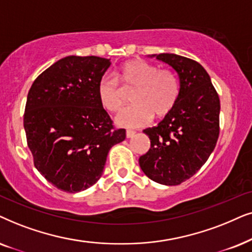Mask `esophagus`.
I'll use <instances>...</instances> for the list:
<instances>
[{
    "instance_id": "34e87169",
    "label": "esophagus",
    "mask_w": 252,
    "mask_h": 252,
    "mask_svg": "<svg viewBox=\"0 0 252 252\" xmlns=\"http://www.w3.org/2000/svg\"><path fill=\"white\" fill-rule=\"evenodd\" d=\"M135 135L136 131H133V130H126V137H128V138H132Z\"/></svg>"
}]
</instances>
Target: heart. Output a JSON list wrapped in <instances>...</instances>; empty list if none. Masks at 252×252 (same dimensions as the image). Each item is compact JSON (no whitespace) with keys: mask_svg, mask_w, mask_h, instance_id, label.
I'll list each match as a JSON object with an SVG mask.
<instances>
[{"mask_svg":"<svg viewBox=\"0 0 252 252\" xmlns=\"http://www.w3.org/2000/svg\"><path fill=\"white\" fill-rule=\"evenodd\" d=\"M119 79L126 91L135 90L132 106L116 116L119 126L137 128L152 119L163 117L174 108L180 95V83L176 73L143 60L129 61L120 68ZM100 103L110 113L120 112L124 103V93L112 76L105 75L98 85Z\"/></svg>","mask_w":252,"mask_h":252,"instance_id":"b5f03b06","label":"heart"}]
</instances>
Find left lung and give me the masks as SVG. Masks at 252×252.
Returning a JSON list of instances; mask_svg holds the SVG:
<instances>
[{
    "instance_id": "1",
    "label": "left lung",
    "mask_w": 252,
    "mask_h": 252,
    "mask_svg": "<svg viewBox=\"0 0 252 252\" xmlns=\"http://www.w3.org/2000/svg\"><path fill=\"white\" fill-rule=\"evenodd\" d=\"M151 58L175 70L180 95L165 119L144 130L151 147L139 158V166L154 182L177 186L198 172L213 152L219 137L220 100L198 62L169 53Z\"/></svg>"
}]
</instances>
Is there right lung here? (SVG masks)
I'll return each instance as SVG.
<instances>
[{
    "label": "right lung",
    "mask_w": 252,
    "mask_h": 252,
    "mask_svg": "<svg viewBox=\"0 0 252 252\" xmlns=\"http://www.w3.org/2000/svg\"><path fill=\"white\" fill-rule=\"evenodd\" d=\"M110 60L66 56L32 84L26 100L24 129L35 168L58 189L75 193L102 175L107 156L126 139L115 129L98 96Z\"/></svg>",
    "instance_id": "obj_1"
}]
</instances>
